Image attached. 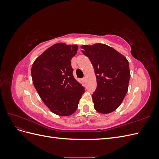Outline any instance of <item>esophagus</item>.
<instances>
[{"label": "esophagus", "instance_id": "34e87169", "mask_svg": "<svg viewBox=\"0 0 159 159\" xmlns=\"http://www.w3.org/2000/svg\"><path fill=\"white\" fill-rule=\"evenodd\" d=\"M81 80H82V81H83V82H85V78H82Z\"/></svg>", "mask_w": 159, "mask_h": 159}]
</instances>
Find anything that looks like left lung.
Wrapping results in <instances>:
<instances>
[{
  "mask_svg": "<svg viewBox=\"0 0 159 159\" xmlns=\"http://www.w3.org/2000/svg\"><path fill=\"white\" fill-rule=\"evenodd\" d=\"M89 57L97 78V88L92 94L94 108L100 113L117 109L127 94L130 74L127 58L113 48L103 44L81 46Z\"/></svg>",
  "mask_w": 159,
  "mask_h": 159,
  "instance_id": "8db88e82",
  "label": "left lung"
}]
</instances>
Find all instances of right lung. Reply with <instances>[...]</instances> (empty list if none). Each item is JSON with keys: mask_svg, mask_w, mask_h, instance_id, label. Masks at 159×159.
<instances>
[{"mask_svg": "<svg viewBox=\"0 0 159 159\" xmlns=\"http://www.w3.org/2000/svg\"><path fill=\"white\" fill-rule=\"evenodd\" d=\"M78 46L57 44L48 48L33 63L31 74L38 95L52 112L68 116L78 109L85 88L73 75L71 60Z\"/></svg>", "mask_w": 159, "mask_h": 159, "instance_id": "obj_1", "label": "right lung"}]
</instances>
